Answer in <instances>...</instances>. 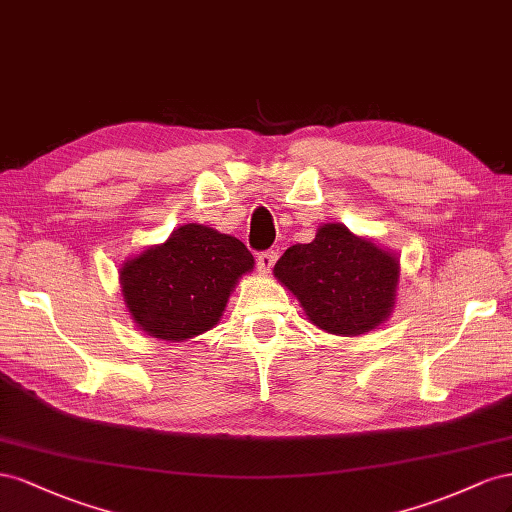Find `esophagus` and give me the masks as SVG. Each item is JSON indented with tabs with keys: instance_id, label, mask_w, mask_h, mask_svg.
Segmentation results:
<instances>
[{
	"instance_id": "1",
	"label": "esophagus",
	"mask_w": 512,
	"mask_h": 512,
	"mask_svg": "<svg viewBox=\"0 0 512 512\" xmlns=\"http://www.w3.org/2000/svg\"><path fill=\"white\" fill-rule=\"evenodd\" d=\"M274 264H276V253L274 251H264V253L257 255V268L261 272H270Z\"/></svg>"
}]
</instances>
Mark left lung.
Listing matches in <instances>:
<instances>
[{
    "instance_id": "8db88e82",
    "label": "left lung",
    "mask_w": 512,
    "mask_h": 512,
    "mask_svg": "<svg viewBox=\"0 0 512 512\" xmlns=\"http://www.w3.org/2000/svg\"><path fill=\"white\" fill-rule=\"evenodd\" d=\"M274 276L317 328L358 337L392 313L399 259L341 223H326L313 242L287 248L276 261Z\"/></svg>"
}]
</instances>
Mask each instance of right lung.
<instances>
[{"label":"right lung","mask_w":512,"mask_h":512,"mask_svg":"<svg viewBox=\"0 0 512 512\" xmlns=\"http://www.w3.org/2000/svg\"><path fill=\"white\" fill-rule=\"evenodd\" d=\"M253 264L238 238L206 225H182L167 242L122 266L126 309L154 339H193L218 324L233 287Z\"/></svg>","instance_id":"obj_1"}]
</instances>
